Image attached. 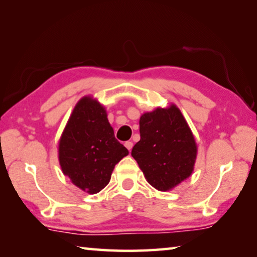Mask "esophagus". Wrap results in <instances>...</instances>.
Segmentation results:
<instances>
[{
  "instance_id": "obj_1",
  "label": "esophagus",
  "mask_w": 257,
  "mask_h": 257,
  "mask_svg": "<svg viewBox=\"0 0 257 257\" xmlns=\"http://www.w3.org/2000/svg\"><path fill=\"white\" fill-rule=\"evenodd\" d=\"M133 145H134V144H133V142H125V143H124V146L127 147V149H128L129 151H132V149H133Z\"/></svg>"
}]
</instances>
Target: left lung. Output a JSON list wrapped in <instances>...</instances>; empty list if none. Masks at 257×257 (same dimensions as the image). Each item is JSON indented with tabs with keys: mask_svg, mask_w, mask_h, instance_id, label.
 I'll use <instances>...</instances> for the list:
<instances>
[{
	"mask_svg": "<svg viewBox=\"0 0 257 257\" xmlns=\"http://www.w3.org/2000/svg\"><path fill=\"white\" fill-rule=\"evenodd\" d=\"M139 133L141 141L133 147L132 155L150 185L167 191L191 175L196 142L175 104L144 113L139 120Z\"/></svg>",
	"mask_w": 257,
	"mask_h": 257,
	"instance_id": "left-lung-1",
	"label": "left lung"
}]
</instances>
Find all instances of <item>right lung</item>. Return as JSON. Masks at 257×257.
Segmentation results:
<instances>
[{"label": "right lung", "instance_id": "right-lung-1", "mask_svg": "<svg viewBox=\"0 0 257 257\" xmlns=\"http://www.w3.org/2000/svg\"><path fill=\"white\" fill-rule=\"evenodd\" d=\"M129 154L114 137L105 108L90 96L76 104L59 143L63 175L88 194H96L111 179L115 164Z\"/></svg>", "mask_w": 257, "mask_h": 257}]
</instances>
